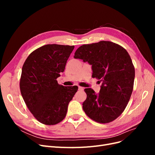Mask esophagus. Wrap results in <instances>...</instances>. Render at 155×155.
<instances>
[{
	"instance_id": "1",
	"label": "esophagus",
	"mask_w": 155,
	"mask_h": 155,
	"mask_svg": "<svg viewBox=\"0 0 155 155\" xmlns=\"http://www.w3.org/2000/svg\"><path fill=\"white\" fill-rule=\"evenodd\" d=\"M78 88H79V90H80V91H83L84 90V88L82 87H80V86L78 87Z\"/></svg>"
}]
</instances>
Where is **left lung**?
I'll return each mask as SVG.
<instances>
[{
    "label": "left lung",
    "instance_id": "left-lung-1",
    "mask_svg": "<svg viewBox=\"0 0 155 155\" xmlns=\"http://www.w3.org/2000/svg\"><path fill=\"white\" fill-rule=\"evenodd\" d=\"M74 58L91 64L92 77L102 81L97 94L91 88L85 89L83 110L97 123L114 121L125 110L133 90L135 70L129 54L118 44L101 41L79 46Z\"/></svg>",
    "mask_w": 155,
    "mask_h": 155
}]
</instances>
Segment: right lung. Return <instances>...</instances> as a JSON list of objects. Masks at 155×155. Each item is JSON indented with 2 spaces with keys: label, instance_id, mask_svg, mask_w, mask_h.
Returning a JSON list of instances; mask_svg holds the SVG:
<instances>
[{
  "label": "right lung",
  "instance_id": "1",
  "mask_svg": "<svg viewBox=\"0 0 155 155\" xmlns=\"http://www.w3.org/2000/svg\"><path fill=\"white\" fill-rule=\"evenodd\" d=\"M74 48V46L46 45L33 51L23 64L21 95L28 109L41 124L61 122L78 91V86L64 87L57 81Z\"/></svg>",
  "mask_w": 155,
  "mask_h": 155
}]
</instances>
